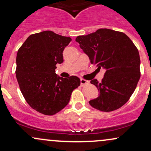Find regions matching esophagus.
<instances>
[{
	"mask_svg": "<svg viewBox=\"0 0 151 151\" xmlns=\"http://www.w3.org/2000/svg\"><path fill=\"white\" fill-rule=\"evenodd\" d=\"M80 83H81V86H84V85H85V84H89V81L86 80V79H81Z\"/></svg>",
	"mask_w": 151,
	"mask_h": 151,
	"instance_id": "obj_1",
	"label": "esophagus"
}]
</instances>
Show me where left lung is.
I'll use <instances>...</instances> for the list:
<instances>
[{
	"label": "left lung",
	"instance_id": "1",
	"mask_svg": "<svg viewBox=\"0 0 151 151\" xmlns=\"http://www.w3.org/2000/svg\"><path fill=\"white\" fill-rule=\"evenodd\" d=\"M76 42L90 62L106 70L101 82L91 80L99 96L89 101L93 108L112 111L124 105L136 89L141 77L138 50L124 32L99 29L87 35H80Z\"/></svg>",
	"mask_w": 151,
	"mask_h": 151
}]
</instances>
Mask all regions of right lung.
<instances>
[{"instance_id":"1","label":"right lung","mask_w":151,"mask_h":151,"mask_svg":"<svg viewBox=\"0 0 151 151\" xmlns=\"http://www.w3.org/2000/svg\"><path fill=\"white\" fill-rule=\"evenodd\" d=\"M71 41L52 31H43L29 36L17 53L15 73L20 91L27 104L45 115L65 108L73 90L80 85L76 76L63 78L55 73Z\"/></svg>"}]
</instances>
